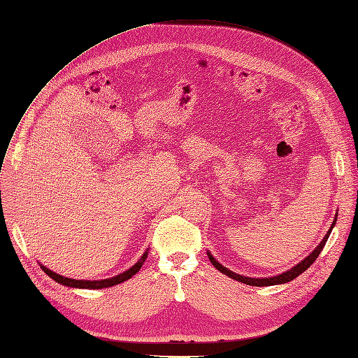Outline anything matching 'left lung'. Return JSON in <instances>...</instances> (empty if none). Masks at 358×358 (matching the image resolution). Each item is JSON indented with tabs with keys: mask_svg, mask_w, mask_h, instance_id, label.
I'll return each instance as SVG.
<instances>
[{
	"mask_svg": "<svg viewBox=\"0 0 358 358\" xmlns=\"http://www.w3.org/2000/svg\"><path fill=\"white\" fill-rule=\"evenodd\" d=\"M336 216H338V215H336ZM335 224H336V217H335V220H334V224H331V227H330L329 232L326 234V237L323 238V241L317 245L315 250H314L310 256L305 257L303 261H302L301 264H298L296 266H293L292 269L286 271V273H282V274H280V275H277V277H269V278H252V277H243V275H240V274L232 273V271H229L228 268L222 266V265L216 261V259H215L210 253H207V255H208V259H210V262L213 264V266H215L216 269H219L222 274H225V275L231 277L232 280H237V281H240V282H244V285H248V286H257V287H262V286L282 285V282H289V281H292V280L296 278L298 275H301V274L303 273V271H306L308 268H310V266L315 262V259L318 257V255H320V253H322V250H323V248H324V244H326V241H327V238H329V236H330L331 229H334Z\"/></svg>",
	"mask_w": 358,
	"mask_h": 358,
	"instance_id": "1",
	"label": "left lung"
}]
</instances>
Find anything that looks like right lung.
Returning a JSON list of instances; mask_svg holds the SVG:
<instances>
[{"label":"right lung","mask_w":358,"mask_h":358,"mask_svg":"<svg viewBox=\"0 0 358 358\" xmlns=\"http://www.w3.org/2000/svg\"><path fill=\"white\" fill-rule=\"evenodd\" d=\"M148 256V252L143 253V256L139 259V262L134 264L130 269L124 271V273L117 275V277H113V278H106V280H97V281H89V280H73V278H68V277H62L56 273H53V271H50L48 268L43 266V271L48 275L52 277L56 282H59V285H64V286H68V287H78V289H103V287H113L115 285H120V282L126 281L129 278H131L134 274L138 273V271L142 268V264L145 262V259Z\"/></svg>","instance_id":"add662e5"}]
</instances>
